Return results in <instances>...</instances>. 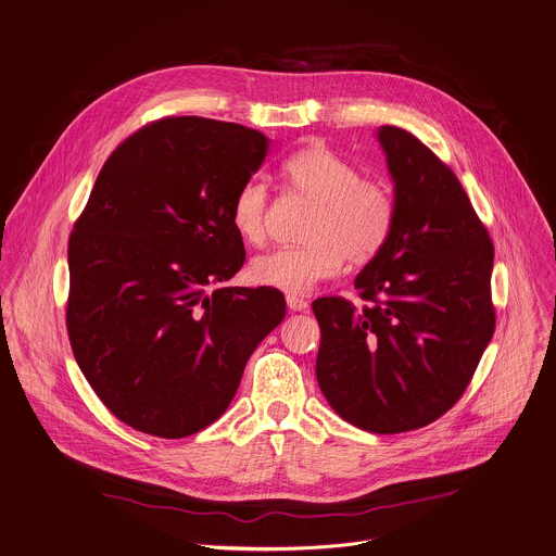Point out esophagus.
Masks as SVG:
<instances>
[{
    "label": "esophagus",
    "instance_id": "obj_1",
    "mask_svg": "<svg viewBox=\"0 0 556 556\" xmlns=\"http://www.w3.org/2000/svg\"><path fill=\"white\" fill-rule=\"evenodd\" d=\"M286 303H288V309H292V312H305L309 307V303L305 299L294 296V294H288Z\"/></svg>",
    "mask_w": 556,
    "mask_h": 556
}]
</instances>
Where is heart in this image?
I'll list each match as a JSON object with an SVG mask.
<instances>
[{"instance_id": "heart-1", "label": "heart", "mask_w": 556, "mask_h": 556, "mask_svg": "<svg viewBox=\"0 0 556 556\" xmlns=\"http://www.w3.org/2000/svg\"><path fill=\"white\" fill-rule=\"evenodd\" d=\"M283 190L314 203L303 227L301 247H281L257 255L249 275L255 283L305 294L336 277L342 262L366 264L389 244L397 203L389 185L359 176V167L327 146H307L281 163ZM273 197L264 178L249 176L231 201L236 233L253 247L268 238Z\"/></svg>"}]
</instances>
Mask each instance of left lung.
Here are the masks:
<instances>
[{
    "label": "left lung",
    "mask_w": 556,
    "mask_h": 556,
    "mask_svg": "<svg viewBox=\"0 0 556 556\" xmlns=\"http://www.w3.org/2000/svg\"><path fill=\"white\" fill-rule=\"evenodd\" d=\"M378 139L395 180V229L355 277L362 307L342 296L312 303L316 380L351 426L400 434L443 417L476 374L495 329L493 242L424 141L397 126Z\"/></svg>",
    "instance_id": "obj_1"
}]
</instances>
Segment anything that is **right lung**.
<instances>
[{
  "mask_svg": "<svg viewBox=\"0 0 556 556\" xmlns=\"http://www.w3.org/2000/svg\"><path fill=\"white\" fill-rule=\"evenodd\" d=\"M266 150L231 122H150L111 152L74 225L72 351L100 402L143 434L212 426L286 316L277 288L223 286L247 260L231 201Z\"/></svg>",
  "mask_w": 556,
  "mask_h": 556,
  "instance_id": "right-lung-1",
  "label": "right lung"
}]
</instances>
